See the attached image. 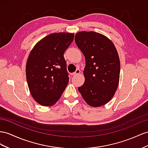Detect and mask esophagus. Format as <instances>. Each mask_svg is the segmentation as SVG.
Returning a JSON list of instances; mask_svg holds the SVG:
<instances>
[{
	"label": "esophagus",
	"instance_id": "esophagus-1",
	"mask_svg": "<svg viewBox=\"0 0 148 148\" xmlns=\"http://www.w3.org/2000/svg\"><path fill=\"white\" fill-rule=\"evenodd\" d=\"M81 73V71H80V70L79 69H77L76 71H75L74 73H73V75H77V74H80Z\"/></svg>",
	"mask_w": 148,
	"mask_h": 148
}]
</instances>
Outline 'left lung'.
I'll list each match as a JSON object with an SVG mask.
<instances>
[{
    "mask_svg": "<svg viewBox=\"0 0 148 148\" xmlns=\"http://www.w3.org/2000/svg\"><path fill=\"white\" fill-rule=\"evenodd\" d=\"M75 42L86 59L85 81L78 90L90 106L108 103L119 81L120 61L114 45L108 37L93 31L80 32Z\"/></svg>",
    "mask_w": 148,
    "mask_h": 148,
    "instance_id": "8db88e82",
    "label": "left lung"
}]
</instances>
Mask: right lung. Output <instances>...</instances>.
<instances>
[{"label": "right lung", "mask_w": 148, "mask_h": 148, "mask_svg": "<svg viewBox=\"0 0 148 148\" xmlns=\"http://www.w3.org/2000/svg\"><path fill=\"white\" fill-rule=\"evenodd\" d=\"M74 34L53 33L35 45L26 64V78L32 96L44 106L59 100L69 82L64 54L73 42Z\"/></svg>", "instance_id": "1"}]
</instances>
